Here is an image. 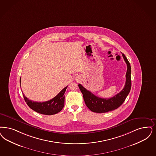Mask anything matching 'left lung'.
<instances>
[{"instance_id":"obj_1","label":"left lung","mask_w":156,"mask_h":156,"mask_svg":"<svg viewBox=\"0 0 156 156\" xmlns=\"http://www.w3.org/2000/svg\"><path fill=\"white\" fill-rule=\"evenodd\" d=\"M124 60L127 66V70L126 74V83L122 90L113 97L109 98H102L93 94L81 84L78 86L82 94L86 106L92 112L96 113H105L112 111L119 107L125 101L131 90V66L126 56L122 54Z\"/></svg>"}]
</instances>
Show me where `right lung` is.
I'll return each mask as SVG.
<instances>
[{"mask_svg":"<svg viewBox=\"0 0 156 156\" xmlns=\"http://www.w3.org/2000/svg\"><path fill=\"white\" fill-rule=\"evenodd\" d=\"M21 83V79H20ZM67 86L65 87L52 99L45 102H36L30 100L23 94V96L27 105L37 113L47 115H52L59 112L64 107L65 93Z\"/></svg>","mask_w":156,"mask_h":156,"instance_id":"1","label":"right lung"}]
</instances>
